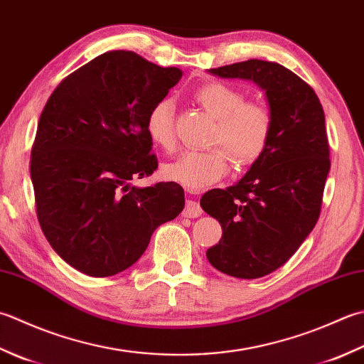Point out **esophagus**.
I'll return each mask as SVG.
<instances>
[{
	"label": "esophagus",
	"mask_w": 364,
	"mask_h": 364,
	"mask_svg": "<svg viewBox=\"0 0 364 364\" xmlns=\"http://www.w3.org/2000/svg\"><path fill=\"white\" fill-rule=\"evenodd\" d=\"M202 215V206L198 205L196 200H186V205H184L183 210V216L184 218H198Z\"/></svg>",
	"instance_id": "34e87169"
}]
</instances>
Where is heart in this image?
Returning <instances> with one entry per match:
<instances>
[{
  "mask_svg": "<svg viewBox=\"0 0 364 364\" xmlns=\"http://www.w3.org/2000/svg\"><path fill=\"white\" fill-rule=\"evenodd\" d=\"M194 99L216 119L211 144L223 148L184 151L162 167V175L184 188L200 191L229 173V154L241 166L260 158L272 135V115L265 105L245 101L243 92L223 82L202 85L196 90ZM173 112L172 101L166 97L149 109L145 119L148 137L164 149L175 144Z\"/></svg>",
  "mask_w": 364,
  "mask_h": 364,
  "instance_id": "b5f03b06",
  "label": "heart"
}]
</instances>
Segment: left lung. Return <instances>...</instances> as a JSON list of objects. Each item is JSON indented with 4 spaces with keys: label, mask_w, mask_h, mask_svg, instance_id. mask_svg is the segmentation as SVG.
Returning a JSON list of instances; mask_svg holds the SVG:
<instances>
[{
    "label": "left lung",
    "mask_w": 364,
    "mask_h": 364,
    "mask_svg": "<svg viewBox=\"0 0 364 364\" xmlns=\"http://www.w3.org/2000/svg\"><path fill=\"white\" fill-rule=\"evenodd\" d=\"M208 73L254 82L272 115L268 145L247 173L200 198L223 227L206 259L225 274L257 279L282 267L317 223L330 172L325 113L314 90L277 63L247 60Z\"/></svg>",
    "instance_id": "1"
}]
</instances>
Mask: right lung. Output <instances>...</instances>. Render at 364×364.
<instances>
[{
	"mask_svg": "<svg viewBox=\"0 0 364 364\" xmlns=\"http://www.w3.org/2000/svg\"><path fill=\"white\" fill-rule=\"evenodd\" d=\"M181 75L115 50L68 75L48 97L31 149L36 211L50 246L78 272H124L153 232L183 211L180 184L131 186L158 168L145 119Z\"/></svg>",
	"mask_w": 364,
	"mask_h": 364,
	"instance_id": "1",
	"label": "right lung"
}]
</instances>
